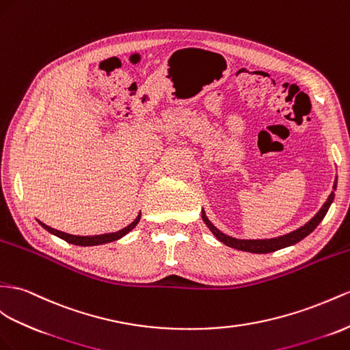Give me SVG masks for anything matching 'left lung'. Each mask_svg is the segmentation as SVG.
<instances>
[{
	"instance_id": "obj_1",
	"label": "left lung",
	"mask_w": 350,
	"mask_h": 350,
	"mask_svg": "<svg viewBox=\"0 0 350 350\" xmlns=\"http://www.w3.org/2000/svg\"><path fill=\"white\" fill-rule=\"evenodd\" d=\"M336 187H337V178H336V183L333 186L334 191H336ZM334 191L329 193L328 200L325 201L324 205H322V208L317 213V216L313 217V219H310L306 223V225L301 226L297 230L290 232V234L282 235V237H278V238H272V239H237V238L228 237V235L223 234V232H220L216 226L213 225V223L207 219V216H205L204 210H202V220H204L205 225L208 226V229L213 232V235L216 237L220 241V243H223L225 245H229L232 248L241 250V252H248V253H256V254L272 253V252H276V250H281V248L297 244L299 241H301L303 238H306L310 234V232L319 225L321 220L325 217V214H327V211L329 208V205H331V202H333V200H334Z\"/></svg>"
}]
</instances>
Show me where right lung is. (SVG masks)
I'll return each instance as SVG.
<instances>
[{"mask_svg":"<svg viewBox=\"0 0 350 350\" xmlns=\"http://www.w3.org/2000/svg\"><path fill=\"white\" fill-rule=\"evenodd\" d=\"M139 220H140V214L136 217V220H134L133 223H130V225H129L127 228H124V229H121V230H118V232H113V234H103V235H94V237H77V235H69V234H65V232H60V230H57V229H53V228H50V226H47V225H44V223H41V221H40V225H41L44 229H46V230H49L50 234L62 238V239L66 241V243H69V244H75V245H83V247H85V245L106 244V243H112V241L120 239V238H122L125 234H129V232H130L134 226L137 225Z\"/></svg>","mask_w":350,"mask_h":350,"instance_id":"right-lung-1","label":"right lung"}]
</instances>
